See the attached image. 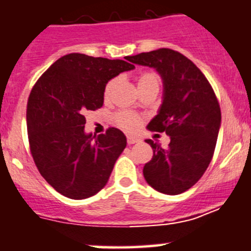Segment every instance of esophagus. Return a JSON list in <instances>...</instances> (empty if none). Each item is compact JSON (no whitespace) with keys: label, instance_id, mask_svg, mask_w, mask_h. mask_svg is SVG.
Returning a JSON list of instances; mask_svg holds the SVG:
<instances>
[{"label":"esophagus","instance_id":"esophagus-1","mask_svg":"<svg viewBox=\"0 0 251 251\" xmlns=\"http://www.w3.org/2000/svg\"><path fill=\"white\" fill-rule=\"evenodd\" d=\"M138 142H141L139 141L138 138H136V137H132V136H130V137H127V144H136V143H138Z\"/></svg>","mask_w":251,"mask_h":251}]
</instances>
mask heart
<instances>
[{
	"label": "heart",
	"instance_id": "1",
	"mask_svg": "<svg viewBox=\"0 0 251 251\" xmlns=\"http://www.w3.org/2000/svg\"><path fill=\"white\" fill-rule=\"evenodd\" d=\"M118 79H110L104 86L103 96L104 100H109L112 97L113 92H114L115 86H117ZM159 77H157L156 73L154 72H144L139 75L137 79V88L138 90H143V89L151 88V86H157L159 88ZM114 121L117 123L118 126H120L121 128H124L125 131L128 132H133V131L138 130V127L141 126V118L137 114H134L132 112H127V110H121L118 112L114 115Z\"/></svg>",
	"mask_w": 251,
	"mask_h": 251
}]
</instances>
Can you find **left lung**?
I'll use <instances>...</instances> for the list:
<instances>
[{"label": "left lung", "mask_w": 251, "mask_h": 251, "mask_svg": "<svg viewBox=\"0 0 251 251\" xmlns=\"http://www.w3.org/2000/svg\"><path fill=\"white\" fill-rule=\"evenodd\" d=\"M126 60L155 68L162 78L159 113L147 128L171 138L163 149L151 139L152 159L143 168L156 191L178 195L194 186L212 161L221 125L220 105L209 81L191 60L172 49L141 52Z\"/></svg>", "instance_id": "left-lung-1"}]
</instances>
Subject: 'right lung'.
I'll return each mask as SVG.
<instances>
[{
    "mask_svg": "<svg viewBox=\"0 0 251 251\" xmlns=\"http://www.w3.org/2000/svg\"><path fill=\"white\" fill-rule=\"evenodd\" d=\"M124 60L65 55L37 80L26 109L31 154L39 173L57 192L84 200L104 188L126 137L110 127L85 133V112L103 105L104 86L121 72L133 70Z\"/></svg>",
    "mask_w": 251,
    "mask_h": 251,
    "instance_id": "1",
    "label": "right lung"
}]
</instances>
